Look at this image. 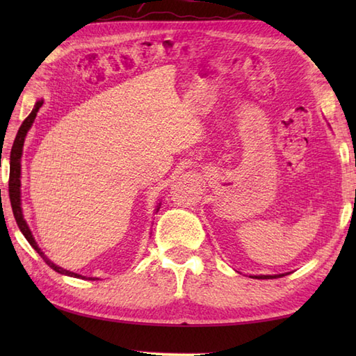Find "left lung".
I'll use <instances>...</instances> for the list:
<instances>
[{"label": "left lung", "mask_w": 356, "mask_h": 356, "mask_svg": "<svg viewBox=\"0 0 356 356\" xmlns=\"http://www.w3.org/2000/svg\"><path fill=\"white\" fill-rule=\"evenodd\" d=\"M287 274H277V275H254L251 278H259V280H269V278H280V277H284Z\"/></svg>", "instance_id": "1"}]
</instances>
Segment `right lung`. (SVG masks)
<instances>
[{"label": "right lung", "instance_id": "right-lung-1", "mask_svg": "<svg viewBox=\"0 0 356 356\" xmlns=\"http://www.w3.org/2000/svg\"><path fill=\"white\" fill-rule=\"evenodd\" d=\"M44 104L42 99L36 101L33 105V110L30 115L24 119V122L21 124L19 130L17 133V138H15L13 142V147L10 151V177H9V194H10V203H12V211H13V216H15V220H17V225L19 231L22 232V236L26 237V240L30 243L35 251L42 257V260L49 264V266L56 270L58 274H63V275H69V277H74V278H82V280H97L95 277H84V275H79L76 272H72V270H67L61 266H58V264L53 263L50 259H47V255H45L41 248L38 246L36 240L33 237L32 231H30L29 225L26 222L24 216H22V207H21V156H22V147H24V140H26V136L30 130V127L33 125L35 122V118H36V113L38 110L41 108V105ZM161 208V203L156 207V213Z\"/></svg>", "mask_w": 356, "mask_h": 356}]
</instances>
